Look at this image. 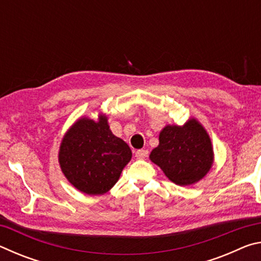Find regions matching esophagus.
Returning <instances> with one entry per match:
<instances>
[{"mask_svg":"<svg viewBox=\"0 0 261 261\" xmlns=\"http://www.w3.org/2000/svg\"><path fill=\"white\" fill-rule=\"evenodd\" d=\"M148 155V151L147 149H138V151L136 152V158L139 159V160H143Z\"/></svg>","mask_w":261,"mask_h":261,"instance_id":"esophagus-1","label":"esophagus"}]
</instances>
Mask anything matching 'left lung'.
<instances>
[{
    "label": "left lung",
    "instance_id": "obj_1",
    "mask_svg": "<svg viewBox=\"0 0 261 261\" xmlns=\"http://www.w3.org/2000/svg\"><path fill=\"white\" fill-rule=\"evenodd\" d=\"M149 160L160 167L171 182L188 187L199 182L211 170L213 145L201 123L191 117L183 125L163 127Z\"/></svg>",
    "mask_w": 261,
    "mask_h": 261
}]
</instances>
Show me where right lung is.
<instances>
[{
  "mask_svg": "<svg viewBox=\"0 0 261 261\" xmlns=\"http://www.w3.org/2000/svg\"><path fill=\"white\" fill-rule=\"evenodd\" d=\"M131 158L129 145L113 135L106 114H99L98 121L78 118L64 134L59 151L65 178L88 196L108 192Z\"/></svg>",
  "mask_w": 261,
  "mask_h": 261,
  "instance_id": "1",
  "label": "right lung"
}]
</instances>
